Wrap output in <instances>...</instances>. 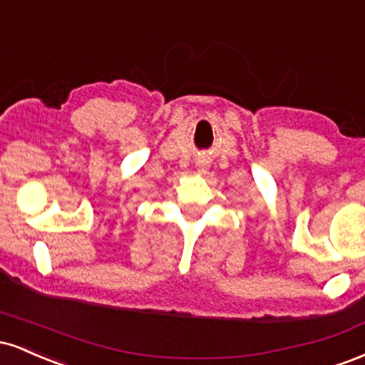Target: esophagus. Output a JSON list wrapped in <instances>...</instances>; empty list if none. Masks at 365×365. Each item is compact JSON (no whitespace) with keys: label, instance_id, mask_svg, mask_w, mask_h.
<instances>
[{"label":"esophagus","instance_id":"esophagus-1","mask_svg":"<svg viewBox=\"0 0 365 365\" xmlns=\"http://www.w3.org/2000/svg\"><path fill=\"white\" fill-rule=\"evenodd\" d=\"M206 165H199V171H200V173H206Z\"/></svg>","mask_w":365,"mask_h":365}]
</instances>
